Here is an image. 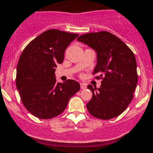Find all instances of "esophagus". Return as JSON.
Here are the masks:
<instances>
[{
    "mask_svg": "<svg viewBox=\"0 0 153 153\" xmlns=\"http://www.w3.org/2000/svg\"><path fill=\"white\" fill-rule=\"evenodd\" d=\"M81 88L82 89H84L86 88V85L85 83H81Z\"/></svg>",
    "mask_w": 153,
    "mask_h": 153,
    "instance_id": "obj_1",
    "label": "esophagus"
}]
</instances>
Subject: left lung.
<instances>
[{
	"instance_id": "1",
	"label": "left lung",
	"mask_w": 153,
	"mask_h": 153,
	"mask_svg": "<svg viewBox=\"0 0 153 153\" xmlns=\"http://www.w3.org/2000/svg\"><path fill=\"white\" fill-rule=\"evenodd\" d=\"M77 40L97 53V65L93 74L102 78L100 88H88L92 92L86 104L93 117L110 120L121 114L133 97L138 82L136 58L125 43L107 31L83 34Z\"/></svg>"
}]
</instances>
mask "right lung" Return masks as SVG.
Listing matches in <instances>:
<instances>
[{
  "label": "right lung",
  "mask_w": 153,
  "mask_h": 153,
  "mask_svg": "<svg viewBox=\"0 0 153 153\" xmlns=\"http://www.w3.org/2000/svg\"><path fill=\"white\" fill-rule=\"evenodd\" d=\"M76 33L51 29L25 47L17 67L16 86L25 108L35 117L48 120L61 114L80 90L74 80L56 83V67L63 62L67 46Z\"/></svg>",
  "instance_id": "add662e5"
}]
</instances>
